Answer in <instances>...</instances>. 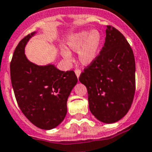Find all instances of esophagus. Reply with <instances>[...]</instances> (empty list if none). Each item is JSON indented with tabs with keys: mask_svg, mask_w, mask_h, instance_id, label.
<instances>
[{
	"mask_svg": "<svg viewBox=\"0 0 152 152\" xmlns=\"http://www.w3.org/2000/svg\"><path fill=\"white\" fill-rule=\"evenodd\" d=\"M75 74H76V76L77 77V78H78L79 77H80V73H81V72H80V70H79V69H76V70L75 71Z\"/></svg>",
	"mask_w": 152,
	"mask_h": 152,
	"instance_id": "1",
	"label": "esophagus"
}]
</instances>
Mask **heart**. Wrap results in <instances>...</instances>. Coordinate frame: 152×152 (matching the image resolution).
<instances>
[{"instance_id": "1", "label": "heart", "mask_w": 152, "mask_h": 152, "mask_svg": "<svg viewBox=\"0 0 152 152\" xmlns=\"http://www.w3.org/2000/svg\"><path fill=\"white\" fill-rule=\"evenodd\" d=\"M102 43V34L97 30H82L72 34L68 38L67 50H62L63 57L72 59L69 51L78 53L79 62L83 66L92 64L99 56Z\"/></svg>"}]
</instances>
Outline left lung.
<instances>
[{
  "instance_id": "1",
  "label": "left lung",
  "mask_w": 152,
  "mask_h": 152,
  "mask_svg": "<svg viewBox=\"0 0 152 152\" xmlns=\"http://www.w3.org/2000/svg\"><path fill=\"white\" fill-rule=\"evenodd\" d=\"M135 59L125 37L107 26L105 42L96 60L80 75L87 89L92 115L107 124L123 118L135 93Z\"/></svg>"
}]
</instances>
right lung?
<instances>
[{"instance_id":"add662e5","label":"right lung","mask_w":152,"mask_h":152,"mask_svg":"<svg viewBox=\"0 0 152 152\" xmlns=\"http://www.w3.org/2000/svg\"><path fill=\"white\" fill-rule=\"evenodd\" d=\"M36 32L17 45L10 63V77L17 103L30 122L50 130L58 126L67 113V100L76 85L73 71L63 72L53 64L38 66L24 54L27 42Z\"/></svg>"}]
</instances>
